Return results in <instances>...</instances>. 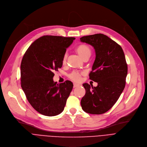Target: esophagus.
<instances>
[{
	"label": "esophagus",
	"instance_id": "1",
	"mask_svg": "<svg viewBox=\"0 0 147 147\" xmlns=\"http://www.w3.org/2000/svg\"><path fill=\"white\" fill-rule=\"evenodd\" d=\"M80 85L78 84H76V83H74V87L75 88V87H78Z\"/></svg>",
	"mask_w": 147,
	"mask_h": 147
}]
</instances>
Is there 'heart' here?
<instances>
[{"mask_svg": "<svg viewBox=\"0 0 147 147\" xmlns=\"http://www.w3.org/2000/svg\"><path fill=\"white\" fill-rule=\"evenodd\" d=\"M75 51L77 52V53L79 55V56L81 58H83V60L87 57H89L91 55V49L89 47L86 45L82 44V45H78L77 48H76ZM67 57V54H64L63 57V64H65L66 63ZM82 75H83V73L82 72H79L78 71H74L71 74H70L69 78L71 80H74V81L79 82L81 80V77Z\"/></svg>", "mask_w": 147, "mask_h": 147, "instance_id": "b5f03b06", "label": "heart"}]
</instances>
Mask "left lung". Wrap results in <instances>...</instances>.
I'll use <instances>...</instances> for the list:
<instances>
[{"instance_id": "8db88e82", "label": "left lung", "mask_w": 147, "mask_h": 147, "mask_svg": "<svg viewBox=\"0 0 147 147\" xmlns=\"http://www.w3.org/2000/svg\"><path fill=\"white\" fill-rule=\"evenodd\" d=\"M80 41L95 49L96 57L89 78L98 83L96 87L83 84L86 94L81 107L86 113L102 114L113 106L124 89L128 71L125 55L120 45L102 34L82 37Z\"/></svg>"}]
</instances>
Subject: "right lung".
<instances>
[{
    "label": "right lung",
    "mask_w": 147,
    "mask_h": 147,
    "mask_svg": "<svg viewBox=\"0 0 147 147\" xmlns=\"http://www.w3.org/2000/svg\"><path fill=\"white\" fill-rule=\"evenodd\" d=\"M74 37L44 36L29 47L20 66L21 87L28 102L40 114L61 113L71 92V81L57 84L54 72L63 65V57Z\"/></svg>",
    "instance_id": "1"
}]
</instances>
